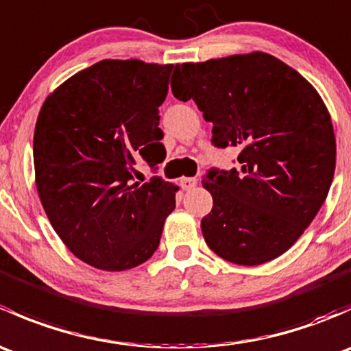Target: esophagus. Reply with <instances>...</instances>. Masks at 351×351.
Listing matches in <instances>:
<instances>
[{
    "instance_id": "obj_1",
    "label": "esophagus",
    "mask_w": 351,
    "mask_h": 351,
    "mask_svg": "<svg viewBox=\"0 0 351 351\" xmlns=\"http://www.w3.org/2000/svg\"><path fill=\"white\" fill-rule=\"evenodd\" d=\"M197 185V178H182L180 180V186L183 190H192Z\"/></svg>"
}]
</instances>
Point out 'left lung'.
Returning a JSON list of instances; mask_svg holds the SVG:
<instances>
[{
	"instance_id": "obj_1",
	"label": "left lung",
	"mask_w": 351,
	"mask_h": 351,
	"mask_svg": "<svg viewBox=\"0 0 351 351\" xmlns=\"http://www.w3.org/2000/svg\"><path fill=\"white\" fill-rule=\"evenodd\" d=\"M175 98L212 122L215 147H238V169L212 168L214 198L202 219L207 246L244 267L285 253L326 200L336 141L326 105L309 81L265 52L175 67Z\"/></svg>"
}]
</instances>
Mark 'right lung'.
Segmentation results:
<instances>
[{
  "label": "right lung",
  "mask_w": 351,
  "mask_h": 351,
  "mask_svg": "<svg viewBox=\"0 0 351 351\" xmlns=\"http://www.w3.org/2000/svg\"><path fill=\"white\" fill-rule=\"evenodd\" d=\"M173 64L105 61L80 71L47 97L34 134L42 207L71 253L107 271L153 256L178 186L134 180L144 159L165 161L159 107Z\"/></svg>",
  "instance_id": "add662e5"
}]
</instances>
